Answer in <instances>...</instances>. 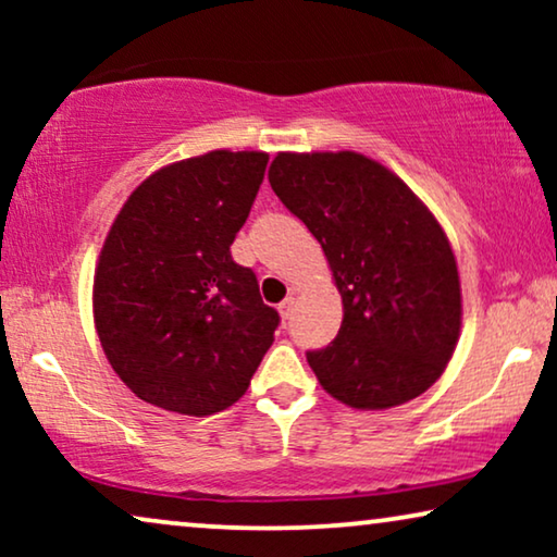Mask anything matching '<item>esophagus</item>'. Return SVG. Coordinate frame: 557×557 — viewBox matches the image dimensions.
Instances as JSON below:
<instances>
[{
    "mask_svg": "<svg viewBox=\"0 0 557 557\" xmlns=\"http://www.w3.org/2000/svg\"><path fill=\"white\" fill-rule=\"evenodd\" d=\"M294 307H296V299H294V296H286V299L278 304V311H281V317H284V319L292 317V314H294Z\"/></svg>",
    "mask_w": 557,
    "mask_h": 557,
    "instance_id": "esophagus-1",
    "label": "esophagus"
}]
</instances>
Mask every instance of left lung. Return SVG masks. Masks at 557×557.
<instances>
[{
  "mask_svg": "<svg viewBox=\"0 0 557 557\" xmlns=\"http://www.w3.org/2000/svg\"><path fill=\"white\" fill-rule=\"evenodd\" d=\"M278 200L322 243L345 319L307 352L319 383L349 408L380 410L429 391L461 326L454 250L400 177L355 151L278 154Z\"/></svg>",
  "mask_w": 557,
  "mask_h": 557,
  "instance_id": "obj_1",
  "label": "left lung"
}]
</instances>
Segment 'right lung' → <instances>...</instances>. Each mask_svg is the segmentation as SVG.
<instances>
[{
  "mask_svg": "<svg viewBox=\"0 0 557 557\" xmlns=\"http://www.w3.org/2000/svg\"><path fill=\"white\" fill-rule=\"evenodd\" d=\"M269 154L210 151L151 174L103 243L94 281L98 339L136 398L212 416L248 391L281 322L231 246Z\"/></svg>",
  "mask_w": 557,
  "mask_h": 557,
  "instance_id": "right-lung-1",
  "label": "right lung"
}]
</instances>
